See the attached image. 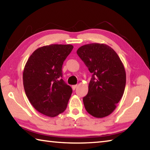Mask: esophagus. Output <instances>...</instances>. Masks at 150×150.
Segmentation results:
<instances>
[{
  "instance_id": "obj_1",
  "label": "esophagus",
  "mask_w": 150,
  "mask_h": 150,
  "mask_svg": "<svg viewBox=\"0 0 150 150\" xmlns=\"http://www.w3.org/2000/svg\"><path fill=\"white\" fill-rule=\"evenodd\" d=\"M77 85H72V88H73V91H75V88H77Z\"/></svg>"
}]
</instances>
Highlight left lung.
<instances>
[{"mask_svg":"<svg viewBox=\"0 0 150 150\" xmlns=\"http://www.w3.org/2000/svg\"><path fill=\"white\" fill-rule=\"evenodd\" d=\"M77 54L92 73L88 94L83 98L86 110L96 118L110 115L125 89L122 62L112 48L104 44L84 45Z\"/></svg>","mask_w":150,"mask_h":150,"instance_id":"obj_1","label":"left lung"}]
</instances>
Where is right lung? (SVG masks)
<instances>
[{"mask_svg":"<svg viewBox=\"0 0 150 150\" xmlns=\"http://www.w3.org/2000/svg\"><path fill=\"white\" fill-rule=\"evenodd\" d=\"M73 48L70 44L39 47L25 65V93L35 110L47 116L55 117L67 108L72 88L62 79V65Z\"/></svg>","mask_w":150,"mask_h":150,"instance_id":"obj_1","label":"right lung"}]
</instances>
